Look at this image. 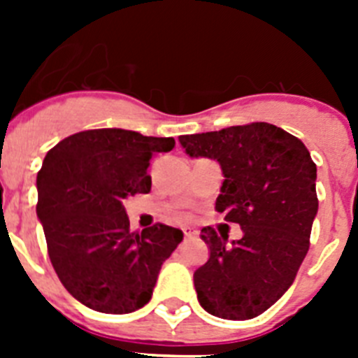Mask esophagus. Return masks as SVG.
<instances>
[{
	"label": "esophagus",
	"instance_id": "34e87169",
	"mask_svg": "<svg viewBox=\"0 0 358 358\" xmlns=\"http://www.w3.org/2000/svg\"><path fill=\"white\" fill-rule=\"evenodd\" d=\"M199 233L197 231H192V229H185V238H195Z\"/></svg>",
	"mask_w": 358,
	"mask_h": 358
}]
</instances>
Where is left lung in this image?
<instances>
[{
  "mask_svg": "<svg viewBox=\"0 0 358 358\" xmlns=\"http://www.w3.org/2000/svg\"><path fill=\"white\" fill-rule=\"evenodd\" d=\"M179 141L192 157L220 163L226 179L215 210L243 231L231 243L213 227L201 231L210 260L194 274L199 303L231 321L264 314L292 285L310 248L319 201L308 148L265 122L179 136Z\"/></svg>",
  "mask_w": 358,
  "mask_h": 358,
  "instance_id": "left-lung-1",
  "label": "left lung"
}]
</instances>
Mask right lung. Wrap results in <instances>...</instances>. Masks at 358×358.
Segmentation results:
<instances>
[{"label":"right lung","instance_id":"right-lung-1","mask_svg":"<svg viewBox=\"0 0 358 358\" xmlns=\"http://www.w3.org/2000/svg\"><path fill=\"white\" fill-rule=\"evenodd\" d=\"M173 147V138L93 129L68 136L44 157L37 217L57 276L82 305L129 314L150 301L182 231L164 224L131 231L123 199L150 192L152 156Z\"/></svg>","mask_w":358,"mask_h":358}]
</instances>
